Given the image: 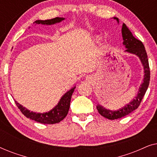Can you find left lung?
Listing matches in <instances>:
<instances>
[{"mask_svg": "<svg viewBox=\"0 0 157 157\" xmlns=\"http://www.w3.org/2000/svg\"><path fill=\"white\" fill-rule=\"evenodd\" d=\"M119 23V19L117 18H113ZM122 37H123V44L125 46L126 52L133 53L137 56L141 60L144 69V78L143 79V82L141 84V87L137 94V96L133 101L129 102V104L126 105L125 106L122 107L121 109L117 111H111L104 108V107L98 104L96 109L102 117L110 120H114L120 118L125 117V116L129 114L133 111L136 109L140 105L141 100L144 96L149 84L150 81V69L149 65V60L147 58V53L146 52L144 46L141 40L136 39L134 36L132 35V32L129 31L125 23H123L121 29Z\"/></svg>", "mask_w": 157, "mask_h": 157, "instance_id": "obj_1", "label": "left lung"}]
</instances>
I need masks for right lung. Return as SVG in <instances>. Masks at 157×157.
<instances>
[{
	"label": "right lung",
	"mask_w": 157,
	"mask_h": 157,
	"mask_svg": "<svg viewBox=\"0 0 157 157\" xmlns=\"http://www.w3.org/2000/svg\"><path fill=\"white\" fill-rule=\"evenodd\" d=\"M64 18H59L56 17L55 18L48 19V20H38L36 21L34 23L36 24H42V25H51L55 24L56 23L61 22V21H63ZM76 87L72 88L69 91L66 92L64 95L62 96L61 99L58 104L53 108L52 110H51L48 112L46 113H35L33 111H30L23 107L22 105L19 104L16 101H15L16 106L20 109V111L25 117H26L29 119H31L34 121L39 122V123L44 124H53L59 123L60 121H62L64 118L68 114V110L70 107V102L72 94L74 93V89Z\"/></svg>",
	"instance_id": "right-lung-1"
}]
</instances>
